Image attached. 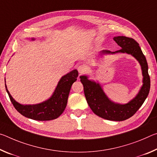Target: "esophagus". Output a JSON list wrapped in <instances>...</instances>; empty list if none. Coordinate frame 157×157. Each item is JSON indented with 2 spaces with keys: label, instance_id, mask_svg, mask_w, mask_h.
I'll return each mask as SVG.
<instances>
[{
  "label": "esophagus",
  "instance_id": "34e87169",
  "mask_svg": "<svg viewBox=\"0 0 157 157\" xmlns=\"http://www.w3.org/2000/svg\"><path fill=\"white\" fill-rule=\"evenodd\" d=\"M77 70H78V73L80 74H83L87 71V68L84 65H79L77 67Z\"/></svg>",
  "mask_w": 157,
  "mask_h": 157
}]
</instances>
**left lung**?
Here are the masks:
<instances>
[{"instance_id": "obj_1", "label": "left lung", "mask_w": 157, "mask_h": 157, "mask_svg": "<svg viewBox=\"0 0 157 157\" xmlns=\"http://www.w3.org/2000/svg\"><path fill=\"white\" fill-rule=\"evenodd\" d=\"M113 40L122 48L121 49L115 52L104 50L101 53H127L137 59L141 65L143 76V85L138 95L127 104H115L110 101L98 83L88 80L86 76H81L80 78L83 85L86 101L94 114L106 120L123 121L133 116L147 98L150 89V78L145 56L136 41L125 36L115 37Z\"/></svg>"}]
</instances>
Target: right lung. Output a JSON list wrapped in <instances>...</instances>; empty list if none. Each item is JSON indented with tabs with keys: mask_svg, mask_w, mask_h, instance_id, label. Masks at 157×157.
<instances>
[{
	"mask_svg": "<svg viewBox=\"0 0 157 157\" xmlns=\"http://www.w3.org/2000/svg\"><path fill=\"white\" fill-rule=\"evenodd\" d=\"M78 76V71L74 69L62 77L51 98L47 101L35 105L24 106L19 104L10 95L6 85V88L10 101L19 113L35 120L47 121L56 119L65 110L71 85L76 81Z\"/></svg>",
	"mask_w": 157,
	"mask_h": 157,
	"instance_id": "obj_1",
	"label": "right lung"
}]
</instances>
